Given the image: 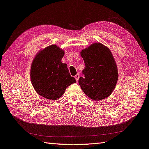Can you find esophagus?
<instances>
[{
	"instance_id": "obj_1",
	"label": "esophagus",
	"mask_w": 149,
	"mask_h": 149,
	"mask_svg": "<svg viewBox=\"0 0 149 149\" xmlns=\"http://www.w3.org/2000/svg\"><path fill=\"white\" fill-rule=\"evenodd\" d=\"M74 78H75V79H76V80H77V81H78V79H79V74H77V75L75 76Z\"/></svg>"
}]
</instances>
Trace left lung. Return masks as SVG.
<instances>
[{"mask_svg": "<svg viewBox=\"0 0 149 149\" xmlns=\"http://www.w3.org/2000/svg\"><path fill=\"white\" fill-rule=\"evenodd\" d=\"M83 77L78 83L86 95L93 100L106 99L113 91L118 79V68L111 52L102 43H95L83 50Z\"/></svg>", "mask_w": 149, "mask_h": 149, "instance_id": "left-lung-1", "label": "left lung"}]
</instances>
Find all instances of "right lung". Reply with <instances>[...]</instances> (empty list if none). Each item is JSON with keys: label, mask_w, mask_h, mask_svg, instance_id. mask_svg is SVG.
Wrapping results in <instances>:
<instances>
[{"label": "right lung", "mask_w": 149, "mask_h": 149, "mask_svg": "<svg viewBox=\"0 0 149 149\" xmlns=\"http://www.w3.org/2000/svg\"><path fill=\"white\" fill-rule=\"evenodd\" d=\"M64 50L57 45L46 47L35 57L31 67V81L40 95L56 100L63 95L68 87L76 83L66 64L61 62Z\"/></svg>", "instance_id": "obj_1"}]
</instances>
